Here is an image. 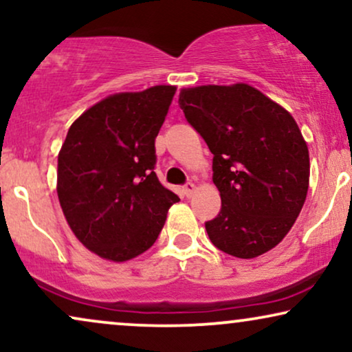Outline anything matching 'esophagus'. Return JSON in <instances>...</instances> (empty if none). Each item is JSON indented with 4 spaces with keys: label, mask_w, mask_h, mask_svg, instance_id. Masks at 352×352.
Returning <instances> with one entry per match:
<instances>
[{
    "label": "esophagus",
    "mask_w": 352,
    "mask_h": 352,
    "mask_svg": "<svg viewBox=\"0 0 352 352\" xmlns=\"http://www.w3.org/2000/svg\"><path fill=\"white\" fill-rule=\"evenodd\" d=\"M195 189H197V186L194 184V182H187V184L184 186V194L187 195V197H192L194 195V192H195Z\"/></svg>",
    "instance_id": "obj_1"
}]
</instances>
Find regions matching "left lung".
<instances>
[{
  "instance_id": "obj_1",
  "label": "left lung",
  "mask_w": 352,
  "mask_h": 352,
  "mask_svg": "<svg viewBox=\"0 0 352 352\" xmlns=\"http://www.w3.org/2000/svg\"><path fill=\"white\" fill-rule=\"evenodd\" d=\"M179 107L213 153L221 210L205 223L213 245L254 258L283 241L309 189V148L298 122L255 87L181 89Z\"/></svg>"
}]
</instances>
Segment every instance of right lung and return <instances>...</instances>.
I'll use <instances>...</instances> for the list:
<instances>
[{
	"label": "right lung",
	"instance_id": "1",
	"mask_svg": "<svg viewBox=\"0 0 352 352\" xmlns=\"http://www.w3.org/2000/svg\"><path fill=\"white\" fill-rule=\"evenodd\" d=\"M175 94V85H155L108 95L72 122L58 153L56 192L67 225L109 262L152 248L179 200L153 171L155 139Z\"/></svg>",
	"mask_w": 352,
	"mask_h": 352
}]
</instances>
